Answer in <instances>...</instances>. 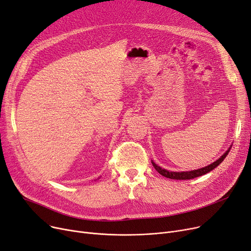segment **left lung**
<instances>
[{
  "label": "left lung",
  "instance_id": "1",
  "mask_svg": "<svg viewBox=\"0 0 251 251\" xmlns=\"http://www.w3.org/2000/svg\"><path fill=\"white\" fill-rule=\"evenodd\" d=\"M230 149L231 148H229L228 150H226L217 161L212 162L211 164H209L207 166H204V168L199 169V170H195V171H190V172H170V171H166V170L160 168V166H158L156 163L153 162V161H152V164L154 166V169L156 170L161 176H163L165 177L173 178V180H190V178H194V177L200 176L202 175H205V174L209 173L210 171H212L213 169H216L217 166L220 165L222 163V161L226 158V155H228V153L230 152Z\"/></svg>",
  "mask_w": 251,
  "mask_h": 251
}]
</instances>
